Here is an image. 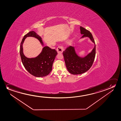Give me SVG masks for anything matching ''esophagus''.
I'll return each mask as SVG.
<instances>
[{
  "label": "esophagus",
  "mask_w": 121,
  "mask_h": 121,
  "mask_svg": "<svg viewBox=\"0 0 121 121\" xmlns=\"http://www.w3.org/2000/svg\"><path fill=\"white\" fill-rule=\"evenodd\" d=\"M64 51V48L63 46H58L57 48V51L58 53H62Z\"/></svg>",
  "instance_id": "obj_1"
}]
</instances>
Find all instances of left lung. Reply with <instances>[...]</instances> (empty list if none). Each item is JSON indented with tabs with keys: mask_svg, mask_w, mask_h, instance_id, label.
Instances as JSON below:
<instances>
[{
	"mask_svg": "<svg viewBox=\"0 0 121 121\" xmlns=\"http://www.w3.org/2000/svg\"><path fill=\"white\" fill-rule=\"evenodd\" d=\"M81 38L89 37L94 44L92 51L84 57L79 56L75 51L74 47H68L63 52V57L68 71L72 74H80L87 71L92 66L95 56V44L92 34L90 31L80 26Z\"/></svg>",
	"mask_w": 121,
	"mask_h": 121,
	"instance_id": "8db88e82",
	"label": "left lung"
}]
</instances>
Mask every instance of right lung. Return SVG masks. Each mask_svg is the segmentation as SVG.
<instances>
[{
    "mask_svg": "<svg viewBox=\"0 0 121 121\" xmlns=\"http://www.w3.org/2000/svg\"><path fill=\"white\" fill-rule=\"evenodd\" d=\"M28 37L37 38L42 46H44L42 38L34 31H30L25 35L21 41L20 48V54L22 63L25 69L31 75L38 77H45L52 71L53 63L58 53L56 50L45 46L42 48L40 53L36 57L27 58L23 54V44L25 39Z\"/></svg>",
    "mask_w": 121,
    "mask_h": 121,
    "instance_id": "obj_1",
    "label": "right lung"
}]
</instances>
